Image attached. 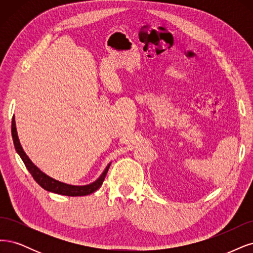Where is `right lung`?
I'll list each match as a JSON object with an SVG mask.
<instances>
[{
	"label": "right lung",
	"mask_w": 253,
	"mask_h": 253,
	"mask_svg": "<svg viewBox=\"0 0 253 253\" xmlns=\"http://www.w3.org/2000/svg\"><path fill=\"white\" fill-rule=\"evenodd\" d=\"M11 133H12V138H13V144L17 152L20 154L21 159L23 160L24 164H25L26 168L28 169V171L30 172V174L32 175V177L35 178V181L44 188L47 191H51L54 193L58 194H63V195H68V197H82V195H87L90 194L94 191H96L97 189L100 188L102 186L105 176L108 172V169L110 167V164L106 167L105 171L102 173V175L97 178V180L91 184L86 185V186H72V185H68L65 183H61L59 181H55L53 178H51L50 176L46 175L45 173H43L34 163H32L29 158L26 156V153L24 152L22 146L20 144L19 137H18V133H17V128H15V122H14V118L12 119L11 122Z\"/></svg>",
	"instance_id": "right-lung-1"
}]
</instances>
